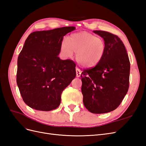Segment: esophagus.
Segmentation results:
<instances>
[{"label": "esophagus", "mask_w": 146, "mask_h": 146, "mask_svg": "<svg viewBox=\"0 0 146 146\" xmlns=\"http://www.w3.org/2000/svg\"><path fill=\"white\" fill-rule=\"evenodd\" d=\"M81 74H82V71L77 67V68H76V74H77V77H80Z\"/></svg>", "instance_id": "1"}]
</instances>
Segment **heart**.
I'll use <instances>...</instances> for the list:
<instances>
[{
    "label": "heart",
    "mask_w": 146,
    "mask_h": 146,
    "mask_svg": "<svg viewBox=\"0 0 146 146\" xmlns=\"http://www.w3.org/2000/svg\"><path fill=\"white\" fill-rule=\"evenodd\" d=\"M61 50L67 56L71 55L73 52L77 53L76 60L79 64L84 68H92L103 58L105 44L102 38L82 32L74 34L63 41Z\"/></svg>",
    "instance_id": "obj_1"
}]
</instances>
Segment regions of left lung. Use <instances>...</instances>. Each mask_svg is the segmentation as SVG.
I'll list each match as a JSON object with an SVG mask.
<instances>
[{"label":"left lung","instance_id":"left-lung-1","mask_svg":"<svg viewBox=\"0 0 146 146\" xmlns=\"http://www.w3.org/2000/svg\"><path fill=\"white\" fill-rule=\"evenodd\" d=\"M104 39L103 58L94 68L81 74L83 104L91 113L112 111L121 104L129 87L130 64L124 44L117 36L93 31Z\"/></svg>","mask_w":146,"mask_h":146}]
</instances>
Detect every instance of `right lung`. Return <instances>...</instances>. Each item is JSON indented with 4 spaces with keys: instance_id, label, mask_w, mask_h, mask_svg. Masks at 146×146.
<instances>
[{
    "instance_id": "1",
    "label": "right lung",
    "mask_w": 146,
    "mask_h": 146,
    "mask_svg": "<svg viewBox=\"0 0 146 146\" xmlns=\"http://www.w3.org/2000/svg\"><path fill=\"white\" fill-rule=\"evenodd\" d=\"M75 29L37 31L26 39L17 58L16 82L29 107L44 111L58 107L63 91L76 76V65L58 55L64 36Z\"/></svg>"
}]
</instances>
